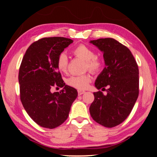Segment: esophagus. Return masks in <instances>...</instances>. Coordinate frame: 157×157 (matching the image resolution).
Segmentation results:
<instances>
[{
  "label": "esophagus",
  "mask_w": 157,
  "mask_h": 157,
  "mask_svg": "<svg viewBox=\"0 0 157 157\" xmlns=\"http://www.w3.org/2000/svg\"><path fill=\"white\" fill-rule=\"evenodd\" d=\"M84 93H85L84 91H81V90H79V91H78V95H81L82 94H84Z\"/></svg>",
  "instance_id": "1"
}]
</instances>
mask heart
Instances as JSON below:
<instances>
[{"mask_svg": "<svg viewBox=\"0 0 157 157\" xmlns=\"http://www.w3.org/2000/svg\"><path fill=\"white\" fill-rule=\"evenodd\" d=\"M73 54L86 62V69L92 73H97L102 67V62L95 56V52L89 47L85 45H79L73 50ZM57 66L59 71L66 73L68 69V58L65 53H61L57 59ZM91 81V77L89 74L83 75L72 76L66 82L68 86L80 90L86 89Z\"/></svg>", "mask_w": 157, "mask_h": 157, "instance_id": "b5f03b06", "label": "heart"}]
</instances>
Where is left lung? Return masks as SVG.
Masks as SVG:
<instances>
[{
  "instance_id": "1",
  "label": "left lung",
  "mask_w": 157,
  "mask_h": 157,
  "mask_svg": "<svg viewBox=\"0 0 157 157\" xmlns=\"http://www.w3.org/2000/svg\"><path fill=\"white\" fill-rule=\"evenodd\" d=\"M103 52L105 67L95 82L104 95L94 92V100L89 108L96 123L106 127L118 125L131 113L139 93V71L129 48L112 38L90 41Z\"/></svg>"
}]
</instances>
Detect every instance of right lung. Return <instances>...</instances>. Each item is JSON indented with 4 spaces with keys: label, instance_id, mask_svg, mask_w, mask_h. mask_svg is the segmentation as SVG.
Listing matches in <instances>:
<instances>
[{
    "label": "right lung",
    "instance_id": "right-lung-1",
    "mask_svg": "<svg viewBox=\"0 0 157 157\" xmlns=\"http://www.w3.org/2000/svg\"><path fill=\"white\" fill-rule=\"evenodd\" d=\"M73 42L59 36L39 39L29 46L21 63V101L30 118L45 128L54 129L62 124L78 97L77 90L63 82L57 66L58 56ZM53 86L63 89L52 93Z\"/></svg>",
    "mask_w": 157,
    "mask_h": 157
}]
</instances>
